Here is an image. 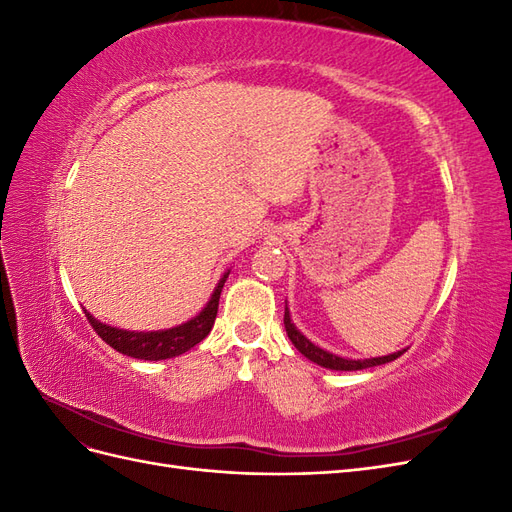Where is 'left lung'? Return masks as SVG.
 Returning a JSON list of instances; mask_svg holds the SVG:
<instances>
[{"mask_svg": "<svg viewBox=\"0 0 512 512\" xmlns=\"http://www.w3.org/2000/svg\"><path fill=\"white\" fill-rule=\"evenodd\" d=\"M284 327H286V333L290 337V342L294 344V348H297L303 356H307L309 361L318 363L320 367H327V369H337V371H356V369H367V367H374V365H384L389 361H395L397 356L404 354L406 350L401 352H395V354H389V356H378V359H365V361H352V359H342V356H335L327 350L318 348L316 344L309 342V339L305 335H301L297 331V327H294L292 320H290V312H288V305H286V312H284Z\"/></svg>", "mask_w": 512, "mask_h": 512, "instance_id": "8db88e82", "label": "left lung"}]
</instances>
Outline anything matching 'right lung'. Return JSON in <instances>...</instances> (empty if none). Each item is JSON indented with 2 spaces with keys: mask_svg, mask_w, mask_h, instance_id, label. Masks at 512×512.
I'll use <instances>...</instances> for the list:
<instances>
[{
  "mask_svg": "<svg viewBox=\"0 0 512 512\" xmlns=\"http://www.w3.org/2000/svg\"><path fill=\"white\" fill-rule=\"evenodd\" d=\"M228 273L220 280L218 288L213 290L211 299L207 307L200 312L196 318L190 322L179 324L175 329H166V331H151V333H134V331H123L108 327V324L98 322L94 316L87 314V320L104 342L115 348L117 352L134 356V359L141 361H162V359H173V356H179L183 352H188L196 344L203 342V339L209 335L215 316H218V305H220V294L224 288Z\"/></svg>",
  "mask_w": 512,
  "mask_h": 512,
  "instance_id": "obj_1",
  "label": "right lung"
}]
</instances>
